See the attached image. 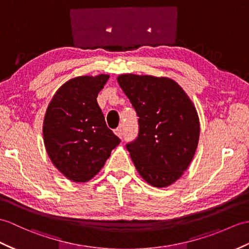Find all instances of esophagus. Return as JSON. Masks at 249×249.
Returning a JSON list of instances; mask_svg holds the SVG:
<instances>
[{"label":"esophagus","mask_w":249,"mask_h":249,"mask_svg":"<svg viewBox=\"0 0 249 249\" xmlns=\"http://www.w3.org/2000/svg\"><path fill=\"white\" fill-rule=\"evenodd\" d=\"M114 134L117 135L120 139H122V138H123V135H124V134H123V129L121 128V127H119V128H117V129L114 130Z\"/></svg>","instance_id":"obj_1"}]
</instances>
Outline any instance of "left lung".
<instances>
[{"label":"left lung","mask_w":249,"mask_h":249,"mask_svg":"<svg viewBox=\"0 0 249 249\" xmlns=\"http://www.w3.org/2000/svg\"><path fill=\"white\" fill-rule=\"evenodd\" d=\"M118 83L139 117V135L126 145L141 177L156 188L178 180L192 161L199 140V118L175 80L122 74Z\"/></svg>","instance_id":"left-lung-1"}]
</instances>
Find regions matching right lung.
<instances>
[{
	"instance_id": "obj_1",
	"label": "right lung",
	"mask_w": 249,
	"mask_h": 249,
	"mask_svg": "<svg viewBox=\"0 0 249 249\" xmlns=\"http://www.w3.org/2000/svg\"><path fill=\"white\" fill-rule=\"evenodd\" d=\"M108 74L74 77L52 98L43 120L44 146L52 163L73 182L93 178L119 145L96 97Z\"/></svg>"
}]
</instances>
